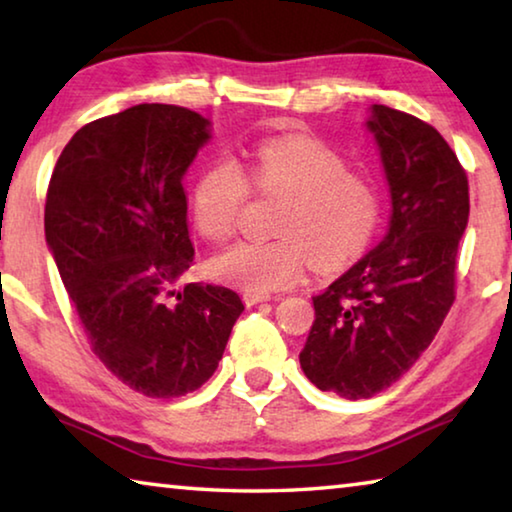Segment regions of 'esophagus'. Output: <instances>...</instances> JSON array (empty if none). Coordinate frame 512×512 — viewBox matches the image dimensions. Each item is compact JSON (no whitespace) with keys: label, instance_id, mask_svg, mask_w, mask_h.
<instances>
[{"label":"esophagus","instance_id":"esophagus-1","mask_svg":"<svg viewBox=\"0 0 512 512\" xmlns=\"http://www.w3.org/2000/svg\"><path fill=\"white\" fill-rule=\"evenodd\" d=\"M266 300H271V296H266V293H250V291L244 293L246 307H255L259 302H266Z\"/></svg>","mask_w":512,"mask_h":512}]
</instances>
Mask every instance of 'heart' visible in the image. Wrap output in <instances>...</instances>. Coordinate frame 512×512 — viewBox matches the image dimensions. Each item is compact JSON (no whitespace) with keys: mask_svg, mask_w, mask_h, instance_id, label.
I'll return each mask as SVG.
<instances>
[{"mask_svg":"<svg viewBox=\"0 0 512 512\" xmlns=\"http://www.w3.org/2000/svg\"><path fill=\"white\" fill-rule=\"evenodd\" d=\"M257 192L284 196L273 241H239L214 255L207 271L223 284L250 293L280 291L298 282L309 259L320 271L348 266L368 246L379 221V192L350 171L332 146L307 135L259 142L246 164ZM248 196L244 171L232 160L207 167L192 192L198 232L210 241L232 237Z\"/></svg>","mask_w":512,"mask_h":512,"instance_id":"obj_1","label":"heart"}]
</instances>
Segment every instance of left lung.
Listing matches in <instances>:
<instances>
[{"instance_id": "8db88e82", "label": "left lung", "mask_w": 512, "mask_h": 512, "mask_svg": "<svg viewBox=\"0 0 512 512\" xmlns=\"http://www.w3.org/2000/svg\"><path fill=\"white\" fill-rule=\"evenodd\" d=\"M391 192L379 244L314 296V325L300 352L311 384L368 400L395 384L429 348L454 302L456 253L470 216L467 176L436 128L370 106Z\"/></svg>"}]
</instances>
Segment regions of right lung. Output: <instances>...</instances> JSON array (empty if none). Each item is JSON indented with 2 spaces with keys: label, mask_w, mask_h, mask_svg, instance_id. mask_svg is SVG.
<instances>
[{
  "label": "right lung",
  "mask_w": 512,
  "mask_h": 512,
  "mask_svg": "<svg viewBox=\"0 0 512 512\" xmlns=\"http://www.w3.org/2000/svg\"><path fill=\"white\" fill-rule=\"evenodd\" d=\"M210 137L194 110L140 103L76 131L49 183L47 246L92 350L149 397L201 388L244 311L225 287L176 291L194 262L183 178Z\"/></svg>",
  "instance_id": "1"
}]
</instances>
